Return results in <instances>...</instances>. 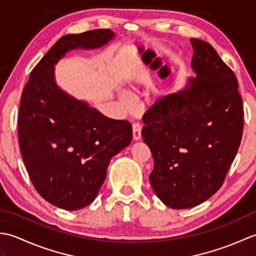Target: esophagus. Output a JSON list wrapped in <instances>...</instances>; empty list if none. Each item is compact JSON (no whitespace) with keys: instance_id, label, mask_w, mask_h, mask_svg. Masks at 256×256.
Listing matches in <instances>:
<instances>
[{"instance_id":"34e87169","label":"esophagus","mask_w":256,"mask_h":256,"mask_svg":"<svg viewBox=\"0 0 256 256\" xmlns=\"http://www.w3.org/2000/svg\"><path fill=\"white\" fill-rule=\"evenodd\" d=\"M133 140H138L142 138V125L140 123H134L133 124Z\"/></svg>"}]
</instances>
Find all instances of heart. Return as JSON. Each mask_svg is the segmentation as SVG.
<instances>
[{"label":"heart","instance_id":"b5f03b06","mask_svg":"<svg viewBox=\"0 0 256 256\" xmlns=\"http://www.w3.org/2000/svg\"><path fill=\"white\" fill-rule=\"evenodd\" d=\"M150 79V70L148 68V64L146 62H140L136 74H135L134 77L128 79L126 86L130 89L136 90L140 88V86L148 82ZM118 96L120 101H121V103L125 108H131L133 106L132 98L128 94H125V92H118Z\"/></svg>","mask_w":256,"mask_h":256}]
</instances>
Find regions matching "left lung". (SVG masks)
Returning a JSON list of instances; mask_svg holds the SVG:
<instances>
[{"label":"left lung","instance_id":"8db88e82","mask_svg":"<svg viewBox=\"0 0 256 256\" xmlns=\"http://www.w3.org/2000/svg\"><path fill=\"white\" fill-rule=\"evenodd\" d=\"M186 86L145 112L142 136L150 148L152 188L167 206L188 209L212 197L224 182L243 132L238 80L209 42L192 38Z\"/></svg>","mask_w":256,"mask_h":256}]
</instances>
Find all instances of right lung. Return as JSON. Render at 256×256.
<instances>
[{"label":"right lung","mask_w":256,"mask_h":256,"mask_svg":"<svg viewBox=\"0 0 256 256\" xmlns=\"http://www.w3.org/2000/svg\"><path fill=\"white\" fill-rule=\"evenodd\" d=\"M116 38L111 30L69 34L32 70L18 113L22 157L35 189L64 210L84 208L104 182L113 156L131 144L132 125L113 120L56 82L55 66L67 52L94 50Z\"/></svg>","instance_id":"obj_1"}]
</instances>
